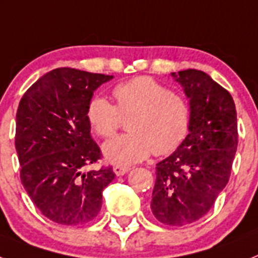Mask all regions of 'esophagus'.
<instances>
[{
	"instance_id": "obj_1",
	"label": "esophagus",
	"mask_w": 258,
	"mask_h": 258,
	"mask_svg": "<svg viewBox=\"0 0 258 258\" xmlns=\"http://www.w3.org/2000/svg\"><path fill=\"white\" fill-rule=\"evenodd\" d=\"M112 170H114V173H115L116 176H123V174H125V173L128 172L130 168H128V166L115 165L114 168H112Z\"/></svg>"
}]
</instances>
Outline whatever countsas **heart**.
Segmentation results:
<instances>
[{
	"label": "heart",
	"instance_id": "b5f03b06",
	"mask_svg": "<svg viewBox=\"0 0 258 258\" xmlns=\"http://www.w3.org/2000/svg\"><path fill=\"white\" fill-rule=\"evenodd\" d=\"M115 105L103 97L89 102L86 118L93 131L110 139L128 119V134L110 140L103 155L116 165H131L151 153L164 156L176 151L189 135L191 105L183 96L151 77H138L112 89Z\"/></svg>",
	"mask_w": 258,
	"mask_h": 258
}]
</instances>
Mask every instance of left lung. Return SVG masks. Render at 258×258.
Here are the masks:
<instances>
[{
    "instance_id": "8db88e82",
    "label": "left lung",
    "mask_w": 258,
    "mask_h": 258,
    "mask_svg": "<svg viewBox=\"0 0 258 258\" xmlns=\"http://www.w3.org/2000/svg\"><path fill=\"white\" fill-rule=\"evenodd\" d=\"M172 76L190 98L189 135L156 165L151 210L166 226H186L203 218L228 183L239 135L232 96L209 75L186 69Z\"/></svg>"
}]
</instances>
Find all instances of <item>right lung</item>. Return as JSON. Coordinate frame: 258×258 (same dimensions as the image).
I'll use <instances>...</instances> for the list:
<instances>
[{"label": "right lung", "instance_id": "add662e5", "mask_svg": "<svg viewBox=\"0 0 258 258\" xmlns=\"http://www.w3.org/2000/svg\"><path fill=\"white\" fill-rule=\"evenodd\" d=\"M112 76L57 68L23 94L17 110L15 149L23 187L47 219L81 226L98 215L111 166L86 170L102 152L90 135L86 110Z\"/></svg>", "mask_w": 258, "mask_h": 258}]
</instances>
